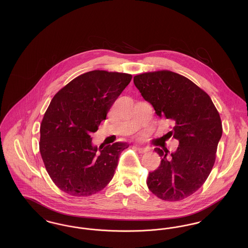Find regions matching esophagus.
I'll list each match as a JSON object with an SVG mask.
<instances>
[{
  "label": "esophagus",
  "instance_id": "esophagus-1",
  "mask_svg": "<svg viewBox=\"0 0 248 248\" xmlns=\"http://www.w3.org/2000/svg\"><path fill=\"white\" fill-rule=\"evenodd\" d=\"M135 148H136V150H137L140 154H145V153H147V152H149V151H150V149H149L148 147H140V146H136Z\"/></svg>",
  "mask_w": 248,
  "mask_h": 248
}]
</instances>
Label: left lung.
<instances>
[{
	"mask_svg": "<svg viewBox=\"0 0 248 248\" xmlns=\"http://www.w3.org/2000/svg\"><path fill=\"white\" fill-rule=\"evenodd\" d=\"M134 83L156 114L173 123L169 133L179 141L169 158L167 150L154 149L162 160L149 174L148 188L162 200H183L200 189L212 170L222 136L219 113L208 94L176 72H145L136 75Z\"/></svg>",
	"mask_w": 248,
	"mask_h": 248,
	"instance_id": "left-lung-1",
	"label": "left lung"
}]
</instances>
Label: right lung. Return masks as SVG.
Here are the masks:
<instances>
[{"label": "right lung", "mask_w": 248, "mask_h": 248, "mask_svg": "<svg viewBox=\"0 0 248 248\" xmlns=\"http://www.w3.org/2000/svg\"><path fill=\"white\" fill-rule=\"evenodd\" d=\"M132 75L106 71L85 72L54 95L41 124L40 153L48 175L71 196H90L114 176L125 142L92 145L96 132Z\"/></svg>", "instance_id": "add662e5"}]
</instances>
